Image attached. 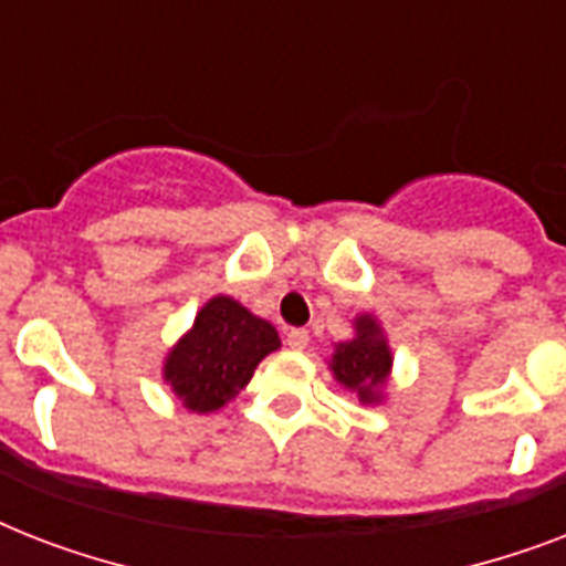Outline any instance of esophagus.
Returning a JSON list of instances; mask_svg holds the SVG:
<instances>
[{
  "label": "esophagus",
  "mask_w": 566,
  "mask_h": 566,
  "mask_svg": "<svg viewBox=\"0 0 566 566\" xmlns=\"http://www.w3.org/2000/svg\"><path fill=\"white\" fill-rule=\"evenodd\" d=\"M308 332H305V328H291V332H287V335H284V344L291 346V349H296V353H302V349H305V346H308Z\"/></svg>",
  "instance_id": "esophagus-1"
}]
</instances>
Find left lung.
Instances as JSON below:
<instances>
[{"instance_id": "left-lung-1", "label": "left lung", "mask_w": 566, "mask_h": 566, "mask_svg": "<svg viewBox=\"0 0 566 566\" xmlns=\"http://www.w3.org/2000/svg\"><path fill=\"white\" fill-rule=\"evenodd\" d=\"M328 370L344 390L361 405H381L387 399V385L394 376V353L381 328V319L370 311L353 317V337L335 344L328 358Z\"/></svg>"}]
</instances>
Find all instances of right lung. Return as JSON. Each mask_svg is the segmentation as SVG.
I'll use <instances>...</instances> for the list:
<instances>
[{
    "mask_svg": "<svg viewBox=\"0 0 566 566\" xmlns=\"http://www.w3.org/2000/svg\"><path fill=\"white\" fill-rule=\"evenodd\" d=\"M282 346L273 323L217 293L196 311L193 326L167 349L164 385L190 413L226 408L255 376V367Z\"/></svg>",
    "mask_w": 566,
    "mask_h": 566,
    "instance_id": "1",
    "label": "right lung"
}]
</instances>
